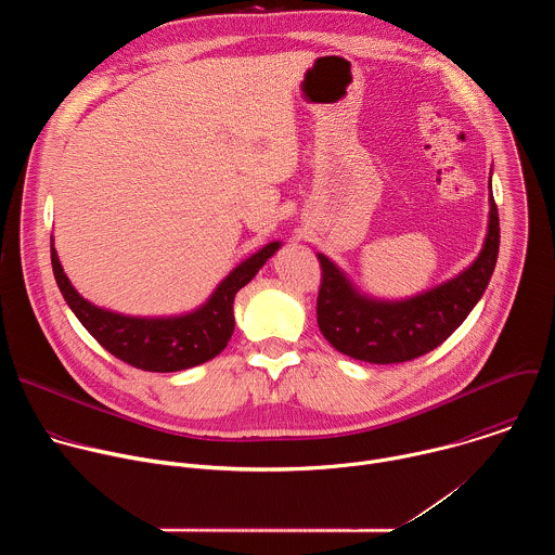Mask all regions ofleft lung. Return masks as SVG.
Here are the masks:
<instances>
[{
  "mask_svg": "<svg viewBox=\"0 0 555 555\" xmlns=\"http://www.w3.org/2000/svg\"><path fill=\"white\" fill-rule=\"evenodd\" d=\"M499 244V208L490 197V225L479 259L456 279L402 302L360 296L345 274L319 255L323 268L315 300L319 327L334 349L353 360L395 364L420 358L437 349L479 302L492 279Z\"/></svg>",
  "mask_w": 555,
  "mask_h": 555,
  "instance_id": "left-lung-1",
  "label": "left lung"
}]
</instances>
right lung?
Segmentation results:
<instances>
[{
	"label": "right lung",
	"mask_w": 555,
	"mask_h": 555,
	"mask_svg": "<svg viewBox=\"0 0 555 555\" xmlns=\"http://www.w3.org/2000/svg\"><path fill=\"white\" fill-rule=\"evenodd\" d=\"M279 246V242H272L242 266H236L204 307L178 319H131V315L101 309L72 287L54 246H50V257L63 298L101 347L135 369L173 373L208 362L228 345L234 332L232 302L236 292L253 281Z\"/></svg>",
	"instance_id": "right-lung-1"
}]
</instances>
